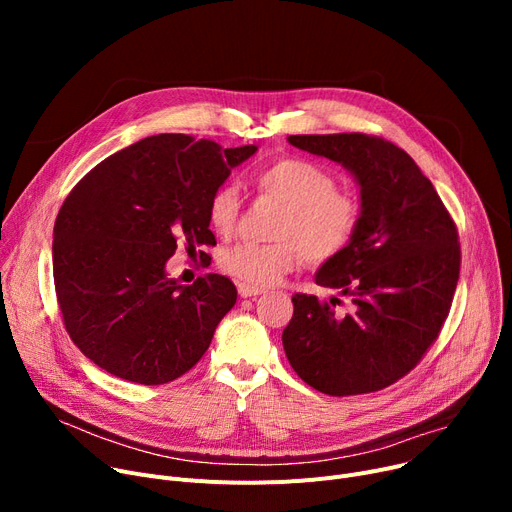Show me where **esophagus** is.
<instances>
[{
  "label": "esophagus",
  "instance_id": "34e87169",
  "mask_svg": "<svg viewBox=\"0 0 512 512\" xmlns=\"http://www.w3.org/2000/svg\"><path fill=\"white\" fill-rule=\"evenodd\" d=\"M263 290L261 288H253V286H247V284H238V294L242 299H249V297H257V294H261Z\"/></svg>",
  "mask_w": 512,
  "mask_h": 512
}]
</instances>
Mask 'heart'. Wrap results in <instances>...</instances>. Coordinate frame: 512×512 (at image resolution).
<instances>
[{
	"label": "heart",
	"instance_id": "obj_1",
	"mask_svg": "<svg viewBox=\"0 0 512 512\" xmlns=\"http://www.w3.org/2000/svg\"><path fill=\"white\" fill-rule=\"evenodd\" d=\"M257 191L284 205L270 236L274 242H236L220 253L222 272L253 288L280 282L305 257L324 265L340 257L357 234L361 205L336 186V178L315 161L280 157L255 174ZM240 218L236 186L215 188L207 222L220 236H230Z\"/></svg>",
	"mask_w": 512,
	"mask_h": 512
}]
</instances>
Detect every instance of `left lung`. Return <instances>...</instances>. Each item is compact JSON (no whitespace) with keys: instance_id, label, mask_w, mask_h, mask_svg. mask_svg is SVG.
Masks as SVG:
<instances>
[{"instance_id":"8db88e82","label":"left lung","mask_w":512,"mask_h":512,"mask_svg":"<svg viewBox=\"0 0 512 512\" xmlns=\"http://www.w3.org/2000/svg\"><path fill=\"white\" fill-rule=\"evenodd\" d=\"M290 145L338 161L361 186V222L315 282L351 299L294 294L282 332L299 378L330 396L388 388L423 359L448 317L461 272L456 224L413 157L363 132L292 134Z\"/></svg>"}]
</instances>
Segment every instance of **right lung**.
<instances>
[{
    "mask_svg": "<svg viewBox=\"0 0 512 512\" xmlns=\"http://www.w3.org/2000/svg\"><path fill=\"white\" fill-rule=\"evenodd\" d=\"M255 151L157 134L103 159L72 188L53 226V282L80 353L143 386L197 365L236 286L220 274L182 286L166 263L178 242L186 251L215 245L209 199Z\"/></svg>",
    "mask_w": 512,
    "mask_h": 512,
    "instance_id": "obj_1",
    "label": "right lung"
}]
</instances>
